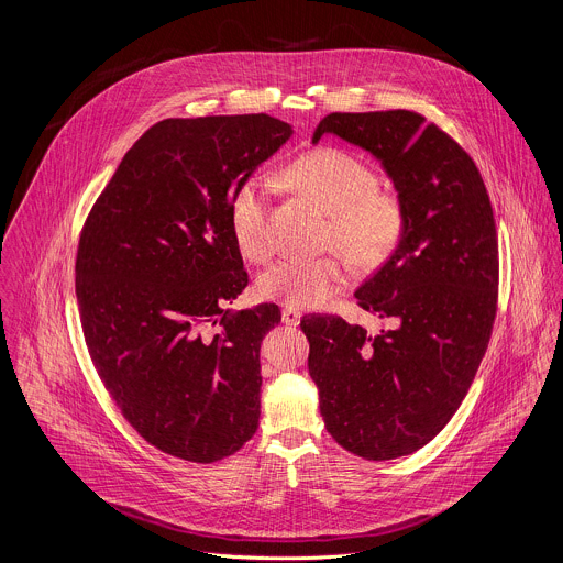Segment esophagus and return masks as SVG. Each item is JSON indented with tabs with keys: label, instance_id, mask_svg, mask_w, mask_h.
Masks as SVG:
<instances>
[{
	"label": "esophagus",
	"instance_id": "obj_1",
	"mask_svg": "<svg viewBox=\"0 0 563 563\" xmlns=\"http://www.w3.org/2000/svg\"><path fill=\"white\" fill-rule=\"evenodd\" d=\"M302 318V311L300 309H294V307H285L283 309V322L289 324V327H296Z\"/></svg>",
	"mask_w": 563,
	"mask_h": 563
}]
</instances>
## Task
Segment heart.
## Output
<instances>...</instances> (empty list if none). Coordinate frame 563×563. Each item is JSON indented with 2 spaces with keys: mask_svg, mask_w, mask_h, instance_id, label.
Segmentation results:
<instances>
[{
  "mask_svg": "<svg viewBox=\"0 0 563 563\" xmlns=\"http://www.w3.org/2000/svg\"><path fill=\"white\" fill-rule=\"evenodd\" d=\"M285 183L296 195L329 217L327 243L335 245L353 265L368 269L383 265L400 243L405 210L396 195L378 190V174L362 158L320 147L285 169ZM269 187L261 176L245 178L230 201V230L239 252L263 263L272 256L274 243L267 228ZM349 283L342 256L283 258L267 267L256 291L294 309L320 307Z\"/></svg>",
  "mask_w": 563,
  "mask_h": 563,
  "instance_id": "heart-1",
  "label": "heart"
}]
</instances>
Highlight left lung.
<instances>
[{"instance_id": "1", "label": "left lung", "mask_w": 563, "mask_h": 563, "mask_svg": "<svg viewBox=\"0 0 563 563\" xmlns=\"http://www.w3.org/2000/svg\"><path fill=\"white\" fill-rule=\"evenodd\" d=\"M333 134L380 161L405 210L387 263L355 289L396 329L366 335L338 316L302 318L309 376L331 438L364 460L429 444L460 409L486 353L497 309V234L473 158L411 110L331 112Z\"/></svg>"}]
</instances>
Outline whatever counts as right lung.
<instances>
[{
    "label": "right lung",
    "mask_w": 563,
    "mask_h": 563,
    "mask_svg": "<svg viewBox=\"0 0 563 563\" xmlns=\"http://www.w3.org/2000/svg\"><path fill=\"white\" fill-rule=\"evenodd\" d=\"M291 134L269 114L158 121L84 225L75 287L90 357L123 418L167 455L210 464L258 429L261 342L280 309H223L247 287L228 212Z\"/></svg>",
    "instance_id": "add662e5"
}]
</instances>
